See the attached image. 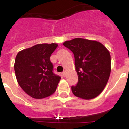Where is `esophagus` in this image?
I'll return each instance as SVG.
<instances>
[{"label":"esophagus","instance_id":"obj_1","mask_svg":"<svg viewBox=\"0 0 129 129\" xmlns=\"http://www.w3.org/2000/svg\"><path fill=\"white\" fill-rule=\"evenodd\" d=\"M62 76H63V77H66V76H67V73H66L65 71H64V72H62Z\"/></svg>","mask_w":129,"mask_h":129}]
</instances>
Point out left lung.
<instances>
[{"instance_id":"obj_1","label":"left lung","mask_w":129,"mask_h":129,"mask_svg":"<svg viewBox=\"0 0 129 129\" xmlns=\"http://www.w3.org/2000/svg\"><path fill=\"white\" fill-rule=\"evenodd\" d=\"M74 55L78 83L72 86L76 97L91 100L100 95L107 85L111 70L109 50L95 41L76 38L63 43Z\"/></svg>"}]
</instances>
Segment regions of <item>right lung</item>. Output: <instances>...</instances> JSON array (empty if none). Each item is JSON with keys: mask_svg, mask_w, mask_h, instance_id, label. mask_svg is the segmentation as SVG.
I'll use <instances>...</instances> for the list:
<instances>
[{"mask_svg": "<svg viewBox=\"0 0 129 129\" xmlns=\"http://www.w3.org/2000/svg\"><path fill=\"white\" fill-rule=\"evenodd\" d=\"M57 44H39L20 51L15 58L14 69L19 86L33 98L43 99L56 90L61 77L53 72L50 61Z\"/></svg>", "mask_w": 129, "mask_h": 129, "instance_id": "obj_1", "label": "right lung"}]
</instances>
